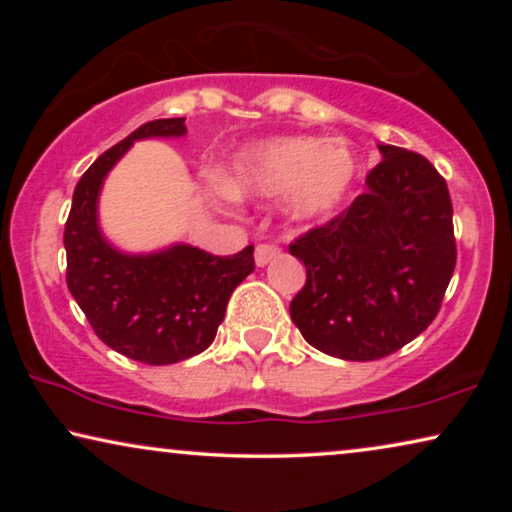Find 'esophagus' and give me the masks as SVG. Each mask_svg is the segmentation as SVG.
<instances>
[{"instance_id": "obj_1", "label": "esophagus", "mask_w": 512, "mask_h": 512, "mask_svg": "<svg viewBox=\"0 0 512 512\" xmlns=\"http://www.w3.org/2000/svg\"><path fill=\"white\" fill-rule=\"evenodd\" d=\"M279 249L277 244H270V242H263V244H256V263L261 265H268L270 261H275V258L279 256Z\"/></svg>"}]
</instances>
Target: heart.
I'll list each match as a JSON object with an SVG mask.
<instances>
[{"instance_id":"1","label":"heart","mask_w":512,"mask_h":512,"mask_svg":"<svg viewBox=\"0 0 512 512\" xmlns=\"http://www.w3.org/2000/svg\"><path fill=\"white\" fill-rule=\"evenodd\" d=\"M354 174L356 160L345 142L284 137L242 153L221 188L230 198L289 193L298 219H319L345 200Z\"/></svg>"}]
</instances>
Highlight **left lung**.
I'll use <instances>...</instances> for the list:
<instances>
[{
	"mask_svg": "<svg viewBox=\"0 0 512 512\" xmlns=\"http://www.w3.org/2000/svg\"><path fill=\"white\" fill-rule=\"evenodd\" d=\"M380 151L368 191L289 244L307 270L289 307L293 324L345 361L384 359L426 331L457 263L445 179L415 151Z\"/></svg>",
	"mask_w": 512,
	"mask_h": 512,
	"instance_id": "8db88e82",
	"label": "left lung"
}]
</instances>
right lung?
Masks as SVG:
<instances>
[{
	"mask_svg": "<svg viewBox=\"0 0 512 512\" xmlns=\"http://www.w3.org/2000/svg\"><path fill=\"white\" fill-rule=\"evenodd\" d=\"M184 132L186 118H158L104 151L76 184L65 223L69 293L104 345L146 366L205 352L233 291L256 268L251 244L233 256H214L188 244L128 256L100 235L97 193L116 160L135 139Z\"/></svg>",
	"mask_w": 512,
	"mask_h": 512,
	"instance_id": "obj_1",
	"label": "right lung"
}]
</instances>
